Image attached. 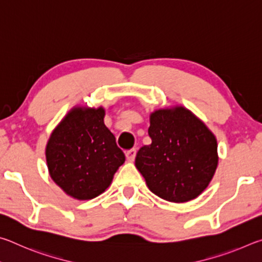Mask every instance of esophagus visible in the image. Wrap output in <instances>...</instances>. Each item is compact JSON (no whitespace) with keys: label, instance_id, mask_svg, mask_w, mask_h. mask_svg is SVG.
Instances as JSON below:
<instances>
[{"label":"esophagus","instance_id":"1","mask_svg":"<svg viewBox=\"0 0 262 262\" xmlns=\"http://www.w3.org/2000/svg\"><path fill=\"white\" fill-rule=\"evenodd\" d=\"M135 156H136V149H130V150H127V151H126V157H127L128 162L134 161Z\"/></svg>","mask_w":262,"mask_h":262}]
</instances>
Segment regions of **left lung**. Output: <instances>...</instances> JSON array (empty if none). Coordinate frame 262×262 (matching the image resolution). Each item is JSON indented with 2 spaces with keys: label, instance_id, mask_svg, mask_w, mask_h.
<instances>
[{
  "label": "left lung",
  "instance_id": "left-lung-1",
  "mask_svg": "<svg viewBox=\"0 0 262 262\" xmlns=\"http://www.w3.org/2000/svg\"><path fill=\"white\" fill-rule=\"evenodd\" d=\"M148 133L151 144L137 151L135 165L149 189L176 203L198 198L219 163L215 135L183 106L155 111Z\"/></svg>",
  "mask_w": 262,
  "mask_h": 262
}]
</instances>
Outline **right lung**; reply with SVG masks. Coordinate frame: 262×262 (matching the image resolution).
Masks as SVG:
<instances>
[{"instance_id": "1", "label": "right lung", "mask_w": 262, "mask_h": 262, "mask_svg": "<svg viewBox=\"0 0 262 262\" xmlns=\"http://www.w3.org/2000/svg\"><path fill=\"white\" fill-rule=\"evenodd\" d=\"M104 117L103 107H75L48 140L46 161L52 179L77 200H91L103 193L125 163V154Z\"/></svg>"}]
</instances>
